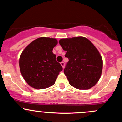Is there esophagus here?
<instances>
[{
  "mask_svg": "<svg viewBox=\"0 0 122 122\" xmlns=\"http://www.w3.org/2000/svg\"><path fill=\"white\" fill-rule=\"evenodd\" d=\"M61 66H62L63 69H64V66H65V64H64V62H61Z\"/></svg>",
  "mask_w": 122,
  "mask_h": 122,
  "instance_id": "1",
  "label": "esophagus"
}]
</instances>
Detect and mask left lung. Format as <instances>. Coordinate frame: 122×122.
<instances>
[{"label": "left lung", "mask_w": 122, "mask_h": 122, "mask_svg": "<svg viewBox=\"0 0 122 122\" xmlns=\"http://www.w3.org/2000/svg\"><path fill=\"white\" fill-rule=\"evenodd\" d=\"M59 43L69 59L64 72L69 84L79 89L95 86L101 77L103 59L94 45L83 37L63 38Z\"/></svg>", "instance_id": "8db88e82"}]
</instances>
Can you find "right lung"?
Wrapping results in <instances>:
<instances>
[{"label": "right lung", "instance_id": "1", "mask_svg": "<svg viewBox=\"0 0 122 122\" xmlns=\"http://www.w3.org/2000/svg\"><path fill=\"white\" fill-rule=\"evenodd\" d=\"M57 39L40 37L25 47L19 57L21 75L32 88L45 89L55 83L62 67L56 61L53 49Z\"/></svg>", "mask_w": 122, "mask_h": 122}]
</instances>
